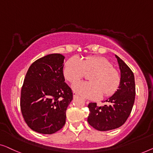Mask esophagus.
<instances>
[{
	"instance_id": "obj_1",
	"label": "esophagus",
	"mask_w": 153,
	"mask_h": 153,
	"mask_svg": "<svg viewBox=\"0 0 153 153\" xmlns=\"http://www.w3.org/2000/svg\"><path fill=\"white\" fill-rule=\"evenodd\" d=\"M73 95H74V98H76L77 96V94L76 92H74V93H73Z\"/></svg>"
}]
</instances>
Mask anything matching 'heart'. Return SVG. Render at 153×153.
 I'll return each mask as SVG.
<instances>
[{"label": "heart", "mask_w": 153, "mask_h": 153, "mask_svg": "<svg viewBox=\"0 0 153 153\" xmlns=\"http://www.w3.org/2000/svg\"><path fill=\"white\" fill-rule=\"evenodd\" d=\"M86 73H92L89 77L90 82H77L73 85L74 91L82 97L95 99L102 94L109 96L120 85L119 73L105 57H89L82 61L71 57L64 65V76L70 82L82 78Z\"/></svg>", "instance_id": "b5f03b06"}]
</instances>
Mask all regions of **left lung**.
<instances>
[{"label":"left lung","instance_id":"8db88e82","mask_svg":"<svg viewBox=\"0 0 153 153\" xmlns=\"http://www.w3.org/2000/svg\"><path fill=\"white\" fill-rule=\"evenodd\" d=\"M120 71L119 89L105 102L104 106L90 102L87 121L99 131H107L119 128L125 123L132 109L135 99L134 76L129 66L115 55Z\"/></svg>","mask_w":153,"mask_h":153}]
</instances>
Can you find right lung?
<instances>
[{"label": "right lung", "instance_id": "1", "mask_svg": "<svg viewBox=\"0 0 153 153\" xmlns=\"http://www.w3.org/2000/svg\"><path fill=\"white\" fill-rule=\"evenodd\" d=\"M64 58L58 53L44 56L32 64L25 75L21 93V113L29 128L41 134H53L66 123L73 93L64 82Z\"/></svg>", "mask_w": 153, "mask_h": 153}]
</instances>
